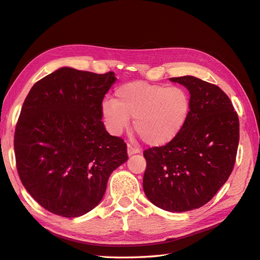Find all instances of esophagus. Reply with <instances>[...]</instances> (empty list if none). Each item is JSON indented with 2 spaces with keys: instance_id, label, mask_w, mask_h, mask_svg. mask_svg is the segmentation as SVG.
Listing matches in <instances>:
<instances>
[{
  "instance_id": "34e87169",
  "label": "esophagus",
  "mask_w": 260,
  "mask_h": 260,
  "mask_svg": "<svg viewBox=\"0 0 260 260\" xmlns=\"http://www.w3.org/2000/svg\"><path fill=\"white\" fill-rule=\"evenodd\" d=\"M138 152H139V149L135 148L134 146H132V145H129V144L127 145V155H128V156L138 154Z\"/></svg>"
}]
</instances>
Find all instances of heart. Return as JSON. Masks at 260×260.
<instances>
[{
	"instance_id": "b5f03b06",
	"label": "heart",
	"mask_w": 260,
	"mask_h": 260,
	"mask_svg": "<svg viewBox=\"0 0 260 260\" xmlns=\"http://www.w3.org/2000/svg\"><path fill=\"white\" fill-rule=\"evenodd\" d=\"M191 98L182 86L132 81L119 85L115 100L102 103V115L115 135L127 128L134 117V128L152 147L171 143L188 122Z\"/></svg>"
}]
</instances>
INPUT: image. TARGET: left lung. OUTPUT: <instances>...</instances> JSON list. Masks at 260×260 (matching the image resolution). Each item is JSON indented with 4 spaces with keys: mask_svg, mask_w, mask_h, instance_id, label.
<instances>
[{
    "mask_svg": "<svg viewBox=\"0 0 260 260\" xmlns=\"http://www.w3.org/2000/svg\"><path fill=\"white\" fill-rule=\"evenodd\" d=\"M170 81L189 90L191 113L174 141L144 151L143 187L152 204L180 213L201 208L228 181L236 159L239 121L217 85L192 76Z\"/></svg>",
    "mask_w": 260,
    "mask_h": 260,
    "instance_id": "obj_1",
    "label": "left lung"
}]
</instances>
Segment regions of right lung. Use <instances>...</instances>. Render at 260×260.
<instances>
[{"label": "right lung", "instance_id": "1", "mask_svg": "<svg viewBox=\"0 0 260 260\" xmlns=\"http://www.w3.org/2000/svg\"><path fill=\"white\" fill-rule=\"evenodd\" d=\"M115 81L114 72L62 67L25 99L14 136L16 167L28 193L54 214L78 217L94 209L112 172L127 160L126 144L101 121Z\"/></svg>", "mask_w": 260, "mask_h": 260}]
</instances>
